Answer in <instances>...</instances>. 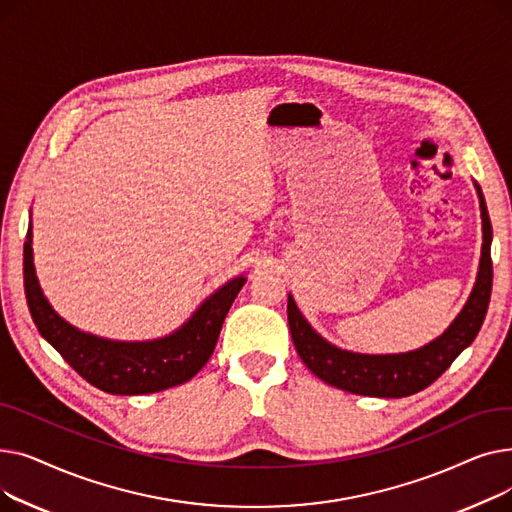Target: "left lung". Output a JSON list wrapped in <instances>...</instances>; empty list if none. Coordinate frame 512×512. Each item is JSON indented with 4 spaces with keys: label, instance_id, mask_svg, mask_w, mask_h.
<instances>
[{
    "label": "left lung",
    "instance_id": "obj_1",
    "mask_svg": "<svg viewBox=\"0 0 512 512\" xmlns=\"http://www.w3.org/2000/svg\"><path fill=\"white\" fill-rule=\"evenodd\" d=\"M477 195L483 220V245L477 282L465 309L452 321V326L440 338L419 348V351L402 355H359L340 351V348L326 342L307 324V319L294 305L292 297H288V326L292 342L297 346V353L303 363L319 380L344 392L361 396H411L429 384H434L452 365V361L475 340L488 313L494 278L490 255L492 224L479 186Z\"/></svg>",
    "mask_w": 512,
    "mask_h": 512
}]
</instances>
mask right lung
Wrapping results in <instances>:
<instances>
[{
  "label": "right lung",
  "mask_w": 512,
  "mask_h": 512,
  "mask_svg": "<svg viewBox=\"0 0 512 512\" xmlns=\"http://www.w3.org/2000/svg\"><path fill=\"white\" fill-rule=\"evenodd\" d=\"M245 278H234L186 324L153 342H114L80 332L51 309L35 276L31 232L24 242V292L41 336L89 384L107 394H151L188 382L209 361L228 309Z\"/></svg>",
  "instance_id": "add662e5"
}]
</instances>
